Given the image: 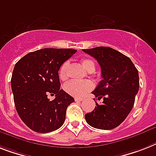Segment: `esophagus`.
Returning a JSON list of instances; mask_svg holds the SVG:
<instances>
[{
	"instance_id": "34e87169",
	"label": "esophagus",
	"mask_w": 156,
	"mask_h": 156,
	"mask_svg": "<svg viewBox=\"0 0 156 156\" xmlns=\"http://www.w3.org/2000/svg\"><path fill=\"white\" fill-rule=\"evenodd\" d=\"M74 99H75L76 102H81V101H82V98H75Z\"/></svg>"
}]
</instances>
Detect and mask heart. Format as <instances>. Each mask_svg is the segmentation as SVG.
<instances>
[{
	"label": "heart",
	"instance_id": "heart-1",
	"mask_svg": "<svg viewBox=\"0 0 156 156\" xmlns=\"http://www.w3.org/2000/svg\"><path fill=\"white\" fill-rule=\"evenodd\" d=\"M82 65L88 73H93L95 70V63L90 58H83L82 60ZM68 66L69 62H65L61 66L58 74L62 80H66L67 78ZM64 89L70 95L80 98L93 89V83L90 81L72 80L67 82L64 87Z\"/></svg>",
	"mask_w": 156,
	"mask_h": 156
}]
</instances>
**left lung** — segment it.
<instances>
[{
  "mask_svg": "<svg viewBox=\"0 0 156 156\" xmlns=\"http://www.w3.org/2000/svg\"><path fill=\"white\" fill-rule=\"evenodd\" d=\"M82 50L98 61L102 78L92 94L103 101L96 102L94 110L85 115L86 121L97 129L115 128L133 108L140 88L138 69L128 57L111 47Z\"/></svg>",
  "mask_w": 156,
  "mask_h": 156,
  "instance_id": "1",
  "label": "left lung"
}]
</instances>
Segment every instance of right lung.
<instances>
[{
	"label": "right lung",
	"instance_id": "1",
	"mask_svg": "<svg viewBox=\"0 0 156 156\" xmlns=\"http://www.w3.org/2000/svg\"><path fill=\"white\" fill-rule=\"evenodd\" d=\"M74 49L45 48L31 52L16 63L11 87L17 114L26 126L38 133L60 128L74 98L60 89L58 70L76 53ZM55 95L50 101L48 94Z\"/></svg>",
	"mask_w": 156,
	"mask_h": 156
}]
</instances>
